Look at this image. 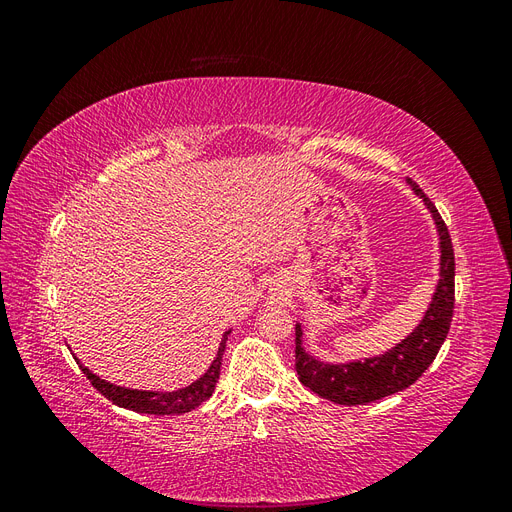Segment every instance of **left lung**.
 Masks as SVG:
<instances>
[{"mask_svg":"<svg viewBox=\"0 0 512 512\" xmlns=\"http://www.w3.org/2000/svg\"><path fill=\"white\" fill-rule=\"evenodd\" d=\"M412 192L423 198L427 211L431 213L433 224L438 228L440 239V269L438 284L433 290L431 303L423 320L416 324L414 331L401 339L391 350L384 354L369 356L363 361L348 363H327L320 361L318 356L309 354L303 348V329L297 322V374L299 380L314 391L318 397H324L339 406H363L371 401L389 397L408 389L423 371L433 363L440 346L451 329L453 307H455V254L451 235L444 220L440 218L438 209L433 207L431 200L423 194V190L412 179H406Z\"/></svg>","mask_w":512,"mask_h":512,"instance_id":"left-lung-1","label":"left lung"}]
</instances>
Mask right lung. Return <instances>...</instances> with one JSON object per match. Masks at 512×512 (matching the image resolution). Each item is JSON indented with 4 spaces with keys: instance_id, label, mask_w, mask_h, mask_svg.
<instances>
[{
    "instance_id": "right-lung-1",
    "label": "right lung",
    "mask_w": 512,
    "mask_h": 512,
    "mask_svg": "<svg viewBox=\"0 0 512 512\" xmlns=\"http://www.w3.org/2000/svg\"><path fill=\"white\" fill-rule=\"evenodd\" d=\"M230 331L222 335V342L218 348V354H215L213 363L205 371L203 376L194 380L192 384L183 386V389L177 391H138V389H126V386H117L113 382H106L100 376H96L94 371H89L79 359L74 356V361L79 363L83 374L89 378V382L94 384V389H98L106 399H111L115 406L134 410L141 414H158V416H168V414H185L198 408L203 401H207L215 389V382L220 378V367H222V354L226 350V339Z\"/></svg>"
}]
</instances>
